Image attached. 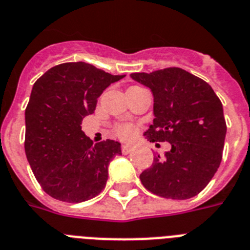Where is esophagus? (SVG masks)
I'll list each match as a JSON object with an SVG mask.
<instances>
[{
	"label": "esophagus",
	"instance_id": "esophagus-1",
	"mask_svg": "<svg viewBox=\"0 0 250 250\" xmlns=\"http://www.w3.org/2000/svg\"><path fill=\"white\" fill-rule=\"evenodd\" d=\"M133 150V146L131 145H122V153L123 154H129Z\"/></svg>",
	"mask_w": 250,
	"mask_h": 250
}]
</instances>
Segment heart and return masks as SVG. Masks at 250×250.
Here are the masks:
<instances>
[{"mask_svg": "<svg viewBox=\"0 0 250 250\" xmlns=\"http://www.w3.org/2000/svg\"><path fill=\"white\" fill-rule=\"evenodd\" d=\"M136 133L135 125H119L115 127V135L122 140L132 139Z\"/></svg>", "mask_w": 250, "mask_h": 250, "instance_id": "obj_1", "label": "heart"}]
</instances>
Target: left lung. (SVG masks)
<instances>
[{"mask_svg":"<svg viewBox=\"0 0 250 250\" xmlns=\"http://www.w3.org/2000/svg\"><path fill=\"white\" fill-rule=\"evenodd\" d=\"M131 78L153 92L155 118L144 136L151 143L171 144L140 180L162 198L198 195L222 160L227 128L220 99L206 81L181 68L132 73Z\"/></svg>","mask_w":250,"mask_h":250,"instance_id":"left-lung-1","label":"left lung"}]
</instances>
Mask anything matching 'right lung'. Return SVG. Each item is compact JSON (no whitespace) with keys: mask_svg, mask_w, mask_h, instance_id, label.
I'll use <instances>...</instances> for the list:
<instances>
[{"mask_svg":"<svg viewBox=\"0 0 250 250\" xmlns=\"http://www.w3.org/2000/svg\"><path fill=\"white\" fill-rule=\"evenodd\" d=\"M123 77L83 62H64L33 84L25 109L24 147L38 184L52 198L86 202L105 188L107 167L122 154L121 144H93L81 125L95 111L103 91Z\"/></svg>","mask_w":250,"mask_h":250,"instance_id":"obj_1","label":"right lung"}]
</instances>
